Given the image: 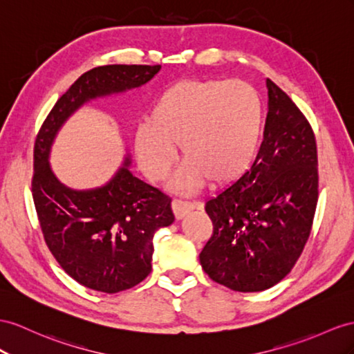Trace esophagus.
<instances>
[{
  "instance_id": "obj_1",
  "label": "esophagus",
  "mask_w": 354,
  "mask_h": 354,
  "mask_svg": "<svg viewBox=\"0 0 354 354\" xmlns=\"http://www.w3.org/2000/svg\"><path fill=\"white\" fill-rule=\"evenodd\" d=\"M203 205L202 203H193V202H185V201H178V198H175L174 202H171V207H174V212H175V216L176 220H183L184 216H187L189 212L194 211V209H201Z\"/></svg>"
}]
</instances>
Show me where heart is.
Wrapping results in <instances>:
<instances>
[{"label":"heart","instance_id":"b5f03b06","mask_svg":"<svg viewBox=\"0 0 354 354\" xmlns=\"http://www.w3.org/2000/svg\"><path fill=\"white\" fill-rule=\"evenodd\" d=\"M261 103L241 80H180L153 100L148 124L136 131V156L147 176L165 180L179 145L185 161L171 189L188 193L207 179L224 185L247 171L260 140Z\"/></svg>","mask_w":354,"mask_h":354}]
</instances>
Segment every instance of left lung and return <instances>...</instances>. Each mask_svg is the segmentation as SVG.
Returning <instances> with one entry per match:
<instances>
[{"label":"left lung","instance_id":"8db88e82","mask_svg":"<svg viewBox=\"0 0 354 354\" xmlns=\"http://www.w3.org/2000/svg\"><path fill=\"white\" fill-rule=\"evenodd\" d=\"M263 142L238 180L206 202L214 233L201 252L211 279L234 292L270 288L304 251L319 198L310 122L270 79Z\"/></svg>","mask_w":354,"mask_h":354}]
</instances>
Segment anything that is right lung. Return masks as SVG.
Segmentation results:
<instances>
[{
    "label": "right lung",
    "instance_id": "obj_1",
    "mask_svg": "<svg viewBox=\"0 0 354 354\" xmlns=\"http://www.w3.org/2000/svg\"><path fill=\"white\" fill-rule=\"evenodd\" d=\"M160 68L113 64L86 71L61 95L35 139L32 198L44 241L71 278L97 292H122L149 275L153 233L175 221L171 198L131 174L130 152L104 185L70 188L50 167L52 145L79 107L139 88Z\"/></svg>",
    "mask_w": 354,
    "mask_h": 354
}]
</instances>
